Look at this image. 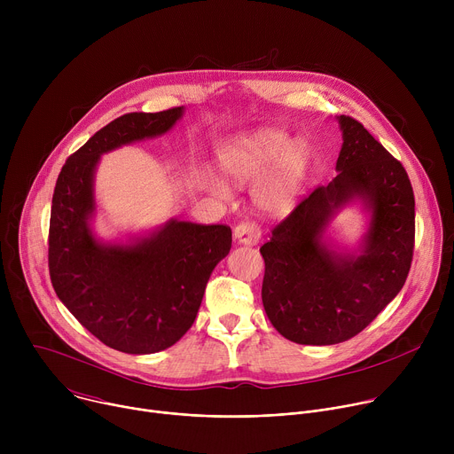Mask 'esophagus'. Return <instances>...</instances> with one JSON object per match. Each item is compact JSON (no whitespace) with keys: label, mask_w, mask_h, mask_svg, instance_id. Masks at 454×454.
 I'll return each mask as SVG.
<instances>
[{"label":"esophagus","mask_w":454,"mask_h":454,"mask_svg":"<svg viewBox=\"0 0 454 454\" xmlns=\"http://www.w3.org/2000/svg\"><path fill=\"white\" fill-rule=\"evenodd\" d=\"M233 235L240 244H256L258 240H261L262 231H261V226H258L256 223L246 221V223H240L235 226Z\"/></svg>","instance_id":"esophagus-1"}]
</instances>
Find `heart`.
Masks as SVG:
<instances>
[{"label":"heart","mask_w":454,"mask_h":454,"mask_svg":"<svg viewBox=\"0 0 454 454\" xmlns=\"http://www.w3.org/2000/svg\"><path fill=\"white\" fill-rule=\"evenodd\" d=\"M221 168L237 184L253 183L271 172L258 183L253 192L256 207L270 214L287 212L300 193L307 165V147L301 142L289 144V137L278 129H262L239 137L219 151ZM212 190L221 198H228V186L210 181Z\"/></svg>","instance_id":"heart-1"}]
</instances>
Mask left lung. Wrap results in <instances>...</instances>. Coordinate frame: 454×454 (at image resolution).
<instances>
[{"label": "left lung", "mask_w": 454, "mask_h": 454, "mask_svg": "<svg viewBox=\"0 0 454 454\" xmlns=\"http://www.w3.org/2000/svg\"><path fill=\"white\" fill-rule=\"evenodd\" d=\"M338 176L278 221L261 247L262 303L273 327L300 345H334L366 329L403 289L415 247V196L406 168L352 116H340ZM352 195L372 207L365 253L320 242L334 207Z\"/></svg>", "instance_id": "8db88e82"}]
</instances>
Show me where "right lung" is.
Returning a JSON list of instances; mask_svg holds the SVG:
<instances>
[{
	"instance_id": "add662e5",
	"label": "right lung",
	"mask_w": 454,
	"mask_h": 454,
	"mask_svg": "<svg viewBox=\"0 0 454 454\" xmlns=\"http://www.w3.org/2000/svg\"><path fill=\"white\" fill-rule=\"evenodd\" d=\"M183 107L127 113L97 131L62 165L48 231V270L59 300L104 345L125 354L172 347L198 316L208 278L230 253L226 224L170 221L133 246H104L88 228L100 154L163 135Z\"/></svg>"
}]
</instances>
